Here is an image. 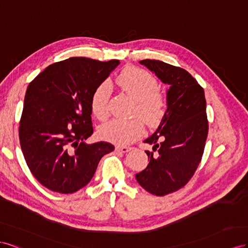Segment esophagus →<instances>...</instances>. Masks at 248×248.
Returning a JSON list of instances; mask_svg holds the SVG:
<instances>
[{"label": "esophagus", "instance_id": "1", "mask_svg": "<svg viewBox=\"0 0 248 248\" xmlns=\"http://www.w3.org/2000/svg\"><path fill=\"white\" fill-rule=\"evenodd\" d=\"M130 150H131V148L126 147V146H119V145L115 146V152H117V153L124 154V153H128Z\"/></svg>", "mask_w": 248, "mask_h": 248}]
</instances>
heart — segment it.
Returning a JSON list of instances; mask_svg holds the SVG:
<instances>
[{"mask_svg": "<svg viewBox=\"0 0 248 248\" xmlns=\"http://www.w3.org/2000/svg\"><path fill=\"white\" fill-rule=\"evenodd\" d=\"M117 84L124 93L136 102L135 113L143 117L150 125L158 124L165 112V100L158 89V81L146 70L138 67H125L117 78ZM111 96L110 83L105 81L98 84L90 98V107L93 115L100 120L109 114V100ZM143 120L112 119L98 129V136L117 145H128L142 135Z\"/></svg>", "mask_w": 248, "mask_h": 248, "instance_id": "1", "label": "heart"}]
</instances>
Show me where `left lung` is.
Here are the masks:
<instances>
[{
  "mask_svg": "<svg viewBox=\"0 0 248 248\" xmlns=\"http://www.w3.org/2000/svg\"><path fill=\"white\" fill-rule=\"evenodd\" d=\"M139 63L169 86L164 115L144 140L157 153L145 151L150 163L136 174L141 187L163 196L185 186L201 163L209 129L207 103L203 89L187 70L159 60Z\"/></svg>",
  "mask_w": 248,
  "mask_h": 248,
  "instance_id": "left-lung-1",
  "label": "left lung"
}]
</instances>
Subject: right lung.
Segmentation results:
<instances>
[{"mask_svg": "<svg viewBox=\"0 0 248 248\" xmlns=\"http://www.w3.org/2000/svg\"><path fill=\"white\" fill-rule=\"evenodd\" d=\"M119 63L69 58L47 66L28 86L19 142L28 167L46 188L64 194L80 190L114 150L86 140L93 133L91 94Z\"/></svg>", "mask_w": 248, "mask_h": 248, "instance_id": "1", "label": "right lung"}]
</instances>
